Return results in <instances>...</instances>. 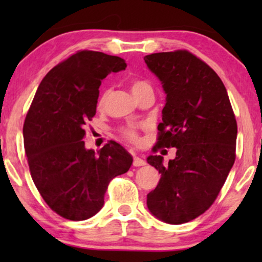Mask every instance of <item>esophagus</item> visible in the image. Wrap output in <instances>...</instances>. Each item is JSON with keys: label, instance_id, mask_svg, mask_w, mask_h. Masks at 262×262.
<instances>
[{"label": "esophagus", "instance_id": "esophagus-1", "mask_svg": "<svg viewBox=\"0 0 262 262\" xmlns=\"http://www.w3.org/2000/svg\"><path fill=\"white\" fill-rule=\"evenodd\" d=\"M134 166L135 167H141V166H145V161L141 159V157L135 156L134 157Z\"/></svg>", "mask_w": 262, "mask_h": 262}]
</instances>
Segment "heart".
Instances as JSON below:
<instances>
[{
  "label": "heart",
  "mask_w": 262,
  "mask_h": 262,
  "mask_svg": "<svg viewBox=\"0 0 262 262\" xmlns=\"http://www.w3.org/2000/svg\"><path fill=\"white\" fill-rule=\"evenodd\" d=\"M150 85L148 82L146 81H143V80H134L132 81V84H131V91L132 93L139 91V89L144 88V87H148ZM123 135L124 137L128 139L130 142H136L137 141V134H136L135 128L134 127H125L123 130Z\"/></svg>",
  "instance_id": "1"
}]
</instances>
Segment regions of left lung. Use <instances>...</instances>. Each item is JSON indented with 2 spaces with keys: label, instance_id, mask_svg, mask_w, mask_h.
<instances>
[{
  "label": "left lung",
  "instance_id": "8db88e82",
  "mask_svg": "<svg viewBox=\"0 0 262 262\" xmlns=\"http://www.w3.org/2000/svg\"><path fill=\"white\" fill-rule=\"evenodd\" d=\"M144 60L167 95L157 145L177 148L168 164L160 155L146 159L161 173L146 205L164 223H187L212 205L234 166L235 114L220 76L191 52L152 53Z\"/></svg>",
  "mask_w": 262,
  "mask_h": 262
}]
</instances>
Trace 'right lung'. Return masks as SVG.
I'll return each mask as SVG.
<instances>
[{"label":"right lung","mask_w":262,"mask_h":262,"mask_svg":"<svg viewBox=\"0 0 262 262\" xmlns=\"http://www.w3.org/2000/svg\"><path fill=\"white\" fill-rule=\"evenodd\" d=\"M125 68L120 57L78 51L46 74L28 110L24 143L31 177L45 203L67 220L98 213L110 181L134 161L116 142L95 152L82 141L96 113L101 81Z\"/></svg>","instance_id":"add662e5"}]
</instances>
